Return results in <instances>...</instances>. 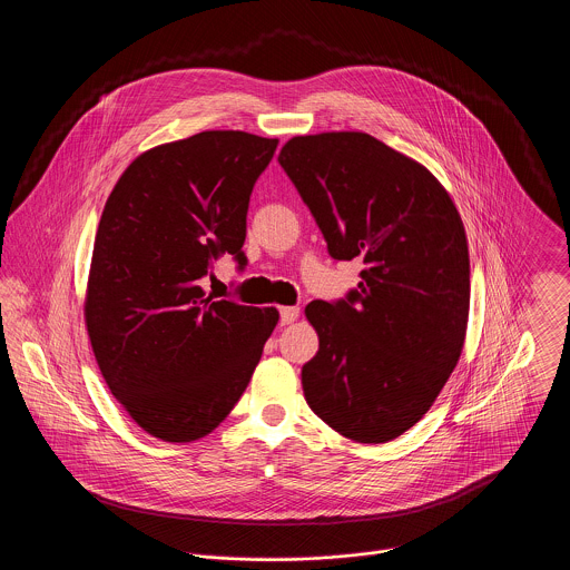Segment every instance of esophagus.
<instances>
[{
	"mask_svg": "<svg viewBox=\"0 0 570 570\" xmlns=\"http://www.w3.org/2000/svg\"><path fill=\"white\" fill-rule=\"evenodd\" d=\"M301 309L298 307H281V325H292L298 318Z\"/></svg>",
	"mask_w": 570,
	"mask_h": 570,
	"instance_id": "34e87169",
	"label": "esophagus"
}]
</instances>
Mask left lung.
Instances as JSON below:
<instances>
[{"label": "left lung", "mask_w": 570, "mask_h": 570, "mask_svg": "<svg viewBox=\"0 0 570 570\" xmlns=\"http://www.w3.org/2000/svg\"><path fill=\"white\" fill-rule=\"evenodd\" d=\"M278 164L312 210L331 258H362L344 298L305 314L321 348L303 366L309 407L335 432L386 443L434 404L470 314L463 222L434 175L360 131L292 138Z\"/></svg>", "instance_id": "left-lung-1"}]
</instances>
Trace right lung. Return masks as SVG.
Returning a JSON list of instances; mask_svg holds the SVG:
<instances>
[{"label":"right lung","instance_id":"add662e5","mask_svg":"<svg viewBox=\"0 0 570 570\" xmlns=\"http://www.w3.org/2000/svg\"><path fill=\"white\" fill-rule=\"evenodd\" d=\"M276 147L245 131H202L136 158L105 204L87 333L111 395L163 441L202 439L226 419L278 323L274 307L202 289L224 254L244 272L249 195Z\"/></svg>","mask_w":570,"mask_h":570}]
</instances>
